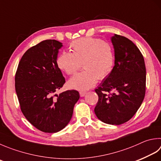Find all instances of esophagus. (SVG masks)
Wrapping results in <instances>:
<instances>
[{
	"label": "esophagus",
	"mask_w": 161,
	"mask_h": 161,
	"mask_svg": "<svg viewBox=\"0 0 161 161\" xmlns=\"http://www.w3.org/2000/svg\"><path fill=\"white\" fill-rule=\"evenodd\" d=\"M86 92H82V91H80V92H79V94H80V96L81 97H84L85 95H86Z\"/></svg>",
	"instance_id": "34e87169"
}]
</instances>
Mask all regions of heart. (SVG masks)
<instances>
[{"instance_id": "heart-1", "label": "heart", "mask_w": 161, "mask_h": 161, "mask_svg": "<svg viewBox=\"0 0 161 161\" xmlns=\"http://www.w3.org/2000/svg\"><path fill=\"white\" fill-rule=\"evenodd\" d=\"M71 53L62 52L57 64L66 74L73 75L81 68L84 71L69 80L72 89L87 90L96 84L97 79L107 76L113 69L114 55L112 47L107 42L95 38H81L71 42Z\"/></svg>"}]
</instances>
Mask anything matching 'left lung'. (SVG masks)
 I'll return each mask as SVG.
<instances>
[{
  "label": "left lung",
  "mask_w": 161,
  "mask_h": 161,
  "mask_svg": "<svg viewBox=\"0 0 161 161\" xmlns=\"http://www.w3.org/2000/svg\"><path fill=\"white\" fill-rule=\"evenodd\" d=\"M115 62L111 72L97 88L95 113L107 124L118 125L128 121L143 102L146 91V67L138 47L124 36L111 38Z\"/></svg>",
  "instance_id": "left-lung-1"
}]
</instances>
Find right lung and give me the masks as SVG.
<instances>
[{"instance_id":"obj_1","label":"right lung","mask_w":161,"mask_h":161,"mask_svg":"<svg viewBox=\"0 0 161 161\" xmlns=\"http://www.w3.org/2000/svg\"><path fill=\"white\" fill-rule=\"evenodd\" d=\"M62 43L56 40L41 41L24 54L15 74V90L24 116L42 132L62 130L71 120L80 98L76 90L57 95L65 78L57 64Z\"/></svg>"}]
</instances>
